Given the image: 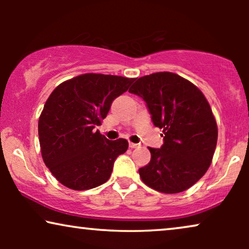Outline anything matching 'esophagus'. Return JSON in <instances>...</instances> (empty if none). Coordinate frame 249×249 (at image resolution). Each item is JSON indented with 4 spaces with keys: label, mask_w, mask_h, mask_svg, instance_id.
Wrapping results in <instances>:
<instances>
[{
    "label": "esophagus",
    "mask_w": 249,
    "mask_h": 249,
    "mask_svg": "<svg viewBox=\"0 0 249 249\" xmlns=\"http://www.w3.org/2000/svg\"><path fill=\"white\" fill-rule=\"evenodd\" d=\"M139 146H141V145H139V144H135V142H129V147H130V148H137V147H139Z\"/></svg>",
    "instance_id": "34e87169"
}]
</instances>
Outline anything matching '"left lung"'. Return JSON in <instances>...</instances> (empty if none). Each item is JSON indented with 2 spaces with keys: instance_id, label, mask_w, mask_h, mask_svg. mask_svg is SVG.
<instances>
[{
  "instance_id": "8db88e82",
  "label": "left lung",
  "mask_w": 249,
  "mask_h": 249,
  "mask_svg": "<svg viewBox=\"0 0 249 249\" xmlns=\"http://www.w3.org/2000/svg\"><path fill=\"white\" fill-rule=\"evenodd\" d=\"M129 91L146 102L164 141L161 148L148 147L151 161L138 170L142 182L164 194L190 188L205 175L216 147L217 125L206 97L168 71L141 77Z\"/></svg>"
}]
</instances>
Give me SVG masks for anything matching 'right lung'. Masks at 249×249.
Instances as JSON below:
<instances>
[{
	"instance_id": "1",
	"label": "right lung",
	"mask_w": 249,
	"mask_h": 249,
	"mask_svg": "<svg viewBox=\"0 0 249 249\" xmlns=\"http://www.w3.org/2000/svg\"><path fill=\"white\" fill-rule=\"evenodd\" d=\"M135 78L84 73L63 81L47 98L38 120L43 161L57 181L73 190L101 186L115 159L128 149L124 138L108 141L94 130L107 118L114 98Z\"/></svg>"
}]
</instances>
